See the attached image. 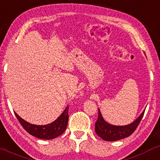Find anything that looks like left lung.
Listing matches in <instances>:
<instances>
[{"label":"left lung","instance_id":"8db88e82","mask_svg":"<svg viewBox=\"0 0 160 160\" xmlns=\"http://www.w3.org/2000/svg\"><path fill=\"white\" fill-rule=\"evenodd\" d=\"M144 111L132 123L124 126H116L107 123L102 117L100 109H98V120L95 122V132L102 139L107 141H118L128 137L138 128L144 114Z\"/></svg>","mask_w":160,"mask_h":160}]
</instances>
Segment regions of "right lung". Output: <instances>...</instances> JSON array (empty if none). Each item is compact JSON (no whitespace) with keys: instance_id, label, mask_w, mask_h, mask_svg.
Segmentation results:
<instances>
[{"instance_id":"obj_1","label":"right lung","mask_w":160,"mask_h":160,"mask_svg":"<svg viewBox=\"0 0 160 160\" xmlns=\"http://www.w3.org/2000/svg\"><path fill=\"white\" fill-rule=\"evenodd\" d=\"M69 106L66 107L65 110L54 122L45 125H36L27 122L15 113L18 121L22 125L23 128L32 135L38 138L44 140H50L55 138L62 134L66 131L69 120Z\"/></svg>"}]
</instances>
